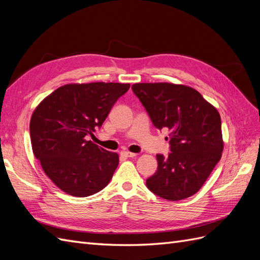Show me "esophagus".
Here are the masks:
<instances>
[{
    "mask_svg": "<svg viewBox=\"0 0 260 260\" xmlns=\"http://www.w3.org/2000/svg\"><path fill=\"white\" fill-rule=\"evenodd\" d=\"M121 155L124 156V157H135L136 154H134V152H131V151H122Z\"/></svg>",
    "mask_w": 260,
    "mask_h": 260,
    "instance_id": "obj_1",
    "label": "esophagus"
}]
</instances>
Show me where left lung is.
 <instances>
[{
  "label": "left lung",
  "instance_id": "8db88e82",
  "mask_svg": "<svg viewBox=\"0 0 260 260\" xmlns=\"http://www.w3.org/2000/svg\"><path fill=\"white\" fill-rule=\"evenodd\" d=\"M132 90L156 128L169 131L170 151L158 154L157 171L147 188L169 201L201 189L222 157V123L217 110L200 93L182 84L135 83Z\"/></svg>",
  "mask_w": 260,
  "mask_h": 260
}]
</instances>
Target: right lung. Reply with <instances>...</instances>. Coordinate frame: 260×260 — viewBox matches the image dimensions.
Masks as SVG:
<instances>
[{
    "label": "right lung",
    "mask_w": 260,
    "mask_h": 260,
    "mask_svg": "<svg viewBox=\"0 0 260 260\" xmlns=\"http://www.w3.org/2000/svg\"><path fill=\"white\" fill-rule=\"evenodd\" d=\"M129 83L66 84L46 98L30 118L31 148L50 180L67 194L84 198L109 184L116 152L88 141L101 127Z\"/></svg>",
    "instance_id": "add662e5"
}]
</instances>
